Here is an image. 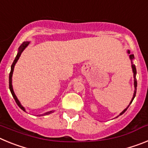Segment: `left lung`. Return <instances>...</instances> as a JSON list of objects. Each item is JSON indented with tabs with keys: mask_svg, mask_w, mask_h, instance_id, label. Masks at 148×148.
I'll return each mask as SVG.
<instances>
[{
	"mask_svg": "<svg viewBox=\"0 0 148 148\" xmlns=\"http://www.w3.org/2000/svg\"><path fill=\"white\" fill-rule=\"evenodd\" d=\"M127 53H128V54H130V51H128ZM130 59H131V60H133V58H134V56H133V54H132V55H130ZM132 68H133V75H134V87H135V91H134V94H133V99H132L131 101H130V104H131L132 101H133V99H134V98H135V96H136V87H137V82H136V69L135 65H134V64H132ZM130 104H129V105H128V107H129V106H130ZM128 107H127V108H126V109L124 110H123L122 112H121V113H120V115H122L123 113H125V111L127 110V108H128Z\"/></svg>",
	"mask_w": 148,
	"mask_h": 148,
	"instance_id": "8db88e82",
	"label": "left lung"
}]
</instances>
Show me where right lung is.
I'll use <instances>...</instances> for the list:
<instances>
[{
    "label": "right lung",
    "instance_id": "right-lung-1",
    "mask_svg": "<svg viewBox=\"0 0 148 148\" xmlns=\"http://www.w3.org/2000/svg\"><path fill=\"white\" fill-rule=\"evenodd\" d=\"M29 44V42H28V41H25V42H23L21 44V45L19 47V49H18V54H17L16 57H15V60H14V61H13L12 64L11 66V71H10V78H9V85H10V91H11V93L12 95L13 98H14V99H15V102H16V104H18V107L21 108V110H23V111H25V109H24V108H23V106L21 104V103L19 102V101L18 100V99H17L16 95H15V92H14V91H13V89H12V73H13V70H14V66H15V64H16V62L18 61V60L19 59V58H20L21 55V53L23 51V49H25L26 47H27V46H28V44ZM52 113V111H49V112H47V113H46L44 115H48V114H50V113Z\"/></svg>",
    "mask_w": 148,
    "mask_h": 148
}]
</instances>
